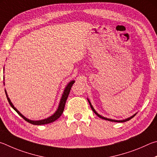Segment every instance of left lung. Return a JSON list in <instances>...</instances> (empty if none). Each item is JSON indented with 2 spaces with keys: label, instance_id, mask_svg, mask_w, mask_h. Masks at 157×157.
<instances>
[{
  "label": "left lung",
  "instance_id": "8db88e82",
  "mask_svg": "<svg viewBox=\"0 0 157 157\" xmlns=\"http://www.w3.org/2000/svg\"><path fill=\"white\" fill-rule=\"evenodd\" d=\"M88 100V99H87ZM88 102H89V103H90V107H91V108H92V109L93 110V112H94V113L97 115V116L99 117V118H101V119H105V120H107V121H112V122H119V123H122V122H125V121H129V120H130L131 119H132V118L135 116L136 115V114H134V115H133V116H132L131 117H130V118H128V119H125V120H122V121H118V120H113V119H108V118H105V117H101V115H99L98 114L97 112H96L95 110H94V109L93 108V107H92V105H91V103L90 102V101L88 100Z\"/></svg>",
  "mask_w": 157,
  "mask_h": 157
}]
</instances>
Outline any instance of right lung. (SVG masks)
I'll list each match as a JSON object with an SVG mask.
<instances>
[{"label":"right lung","instance_id":"add662e5","mask_svg":"<svg viewBox=\"0 0 157 157\" xmlns=\"http://www.w3.org/2000/svg\"><path fill=\"white\" fill-rule=\"evenodd\" d=\"M74 81H71V82H70L67 84V87H65V89L64 90V92H63V94L62 96V98L61 99H60V103H59V108H58L56 112H55V113L52 115V116H51L50 117L48 118V119H43V120H40V121H31L29 119H27V118L25 117L23 114H21L20 112H19L17 109H16V108H14V106L13 105V104L12 103V102H11V101L9 98H8V96H7V94L6 92V90H5V94H6L7 96V98L8 100V102H9L10 105L12 106V108L14 109V110L17 112V113L20 115V116L23 118V119H25L26 121L27 122H28L29 123H31V124H33V125H45V124H48V123H52L55 121L57 120L61 116V114H63V110H64V108H65V102L66 101H67V98L68 97V95L69 94H70V90H71V87H72L73 84L74 83Z\"/></svg>","mask_w":157,"mask_h":157}]
</instances>
